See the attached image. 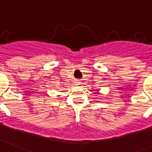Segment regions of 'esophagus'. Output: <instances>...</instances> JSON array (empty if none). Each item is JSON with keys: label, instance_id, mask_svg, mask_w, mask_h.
I'll use <instances>...</instances> for the list:
<instances>
[{"label": "esophagus", "instance_id": "34e87169", "mask_svg": "<svg viewBox=\"0 0 152 152\" xmlns=\"http://www.w3.org/2000/svg\"><path fill=\"white\" fill-rule=\"evenodd\" d=\"M76 82H77V84H79V83H78V81H76Z\"/></svg>", "mask_w": 152, "mask_h": 152}]
</instances>
